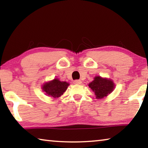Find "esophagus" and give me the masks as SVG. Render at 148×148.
Segmentation results:
<instances>
[{"label": "esophagus", "mask_w": 148, "mask_h": 148, "mask_svg": "<svg viewBox=\"0 0 148 148\" xmlns=\"http://www.w3.org/2000/svg\"><path fill=\"white\" fill-rule=\"evenodd\" d=\"M82 81L80 79H76V80H74V83L75 84H82Z\"/></svg>", "instance_id": "obj_1"}]
</instances>
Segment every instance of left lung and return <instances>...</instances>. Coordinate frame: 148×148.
<instances>
[{
  "mask_svg": "<svg viewBox=\"0 0 148 148\" xmlns=\"http://www.w3.org/2000/svg\"><path fill=\"white\" fill-rule=\"evenodd\" d=\"M89 87L95 92L97 99H102L113 91L115 84L110 79L103 78L101 76H95L94 80L89 83Z\"/></svg>",
  "mask_w": 148,
  "mask_h": 148,
  "instance_id": "left-lung-1",
  "label": "left lung"
}]
</instances>
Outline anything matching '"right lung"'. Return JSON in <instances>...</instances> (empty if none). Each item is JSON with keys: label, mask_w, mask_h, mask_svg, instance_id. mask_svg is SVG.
Listing matches in <instances>:
<instances>
[{"label": "right lung", "mask_w": 148, "mask_h": 148, "mask_svg": "<svg viewBox=\"0 0 148 148\" xmlns=\"http://www.w3.org/2000/svg\"><path fill=\"white\" fill-rule=\"evenodd\" d=\"M69 84L66 82H61L59 79L56 78L53 80L45 83L42 86V90L46 93L53 98H58L66 91Z\"/></svg>", "instance_id": "right-lung-1"}]
</instances>
